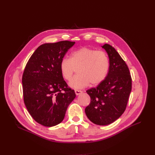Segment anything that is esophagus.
<instances>
[{
  "instance_id": "esophagus-1",
  "label": "esophagus",
  "mask_w": 155,
  "mask_h": 155,
  "mask_svg": "<svg viewBox=\"0 0 155 155\" xmlns=\"http://www.w3.org/2000/svg\"><path fill=\"white\" fill-rule=\"evenodd\" d=\"M75 94L77 95H80V94H81L82 93V91H79V90H75Z\"/></svg>"
}]
</instances>
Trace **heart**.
<instances>
[{"label": "heart", "mask_w": 155, "mask_h": 155, "mask_svg": "<svg viewBox=\"0 0 155 155\" xmlns=\"http://www.w3.org/2000/svg\"><path fill=\"white\" fill-rule=\"evenodd\" d=\"M109 66V57L105 52L84 47L72 52L70 58H63L60 69L67 81L77 70L78 74L71 79L69 85L73 88H82L89 84L92 86L101 84L107 75Z\"/></svg>", "instance_id": "heart-1"}]
</instances>
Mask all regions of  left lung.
<instances>
[{"instance_id":"8db88e82","label":"left lung","mask_w":155,"mask_h":155,"mask_svg":"<svg viewBox=\"0 0 155 155\" xmlns=\"http://www.w3.org/2000/svg\"><path fill=\"white\" fill-rule=\"evenodd\" d=\"M102 47L109 58V72L101 84L86 91L91 97V103L85 112L93 123L105 126L116 120L125 111L132 78L127 65L115 49L108 44Z\"/></svg>"}]
</instances>
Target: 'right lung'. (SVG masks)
<instances>
[{
	"label": "right lung",
	"mask_w": 155,
	"mask_h": 155,
	"mask_svg": "<svg viewBox=\"0 0 155 155\" xmlns=\"http://www.w3.org/2000/svg\"><path fill=\"white\" fill-rule=\"evenodd\" d=\"M75 43L61 41L41 45L24 68L22 78L24 104L31 117L44 126L61 123L69 104L76 97L60 69L61 60Z\"/></svg>",
	"instance_id": "add662e5"
}]
</instances>
